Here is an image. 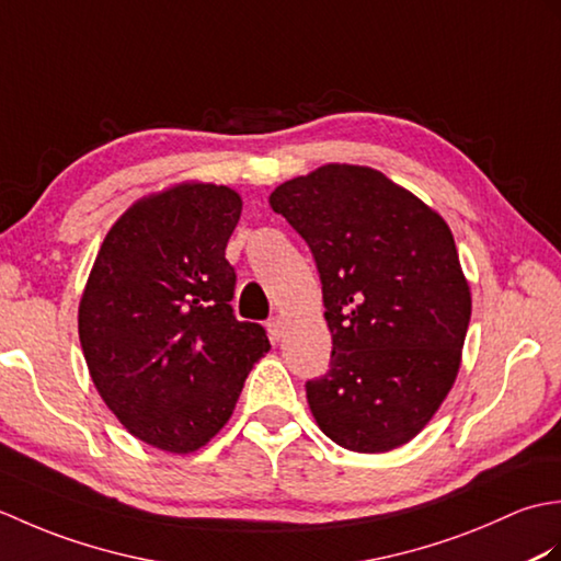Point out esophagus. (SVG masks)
I'll return each instance as SVG.
<instances>
[{"label":"esophagus","mask_w":561,"mask_h":561,"mask_svg":"<svg viewBox=\"0 0 561 561\" xmlns=\"http://www.w3.org/2000/svg\"><path fill=\"white\" fill-rule=\"evenodd\" d=\"M267 332H270V340H272V342H279V340H282V335H284V320H282L279 316L270 318Z\"/></svg>","instance_id":"1"}]
</instances>
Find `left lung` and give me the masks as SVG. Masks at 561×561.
<instances>
[{"mask_svg":"<svg viewBox=\"0 0 561 561\" xmlns=\"http://www.w3.org/2000/svg\"><path fill=\"white\" fill-rule=\"evenodd\" d=\"M272 209L311 248L332 332L330 371L306 383L337 446L408 444L456 383L472 296L438 211L376 169L325 163L274 187Z\"/></svg>","mask_w":561,"mask_h":561,"instance_id":"1","label":"left lung"}]
</instances>
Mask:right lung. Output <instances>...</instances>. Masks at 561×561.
<instances>
[{"instance_id": "right-lung-1", "label": "right lung", "mask_w": 561, "mask_h": 561, "mask_svg": "<svg viewBox=\"0 0 561 561\" xmlns=\"http://www.w3.org/2000/svg\"><path fill=\"white\" fill-rule=\"evenodd\" d=\"M236 190L187 181L137 199L117 219L79 301V340L99 396L129 434L195 453L233 414L270 340L236 320L226 243Z\"/></svg>"}]
</instances>
